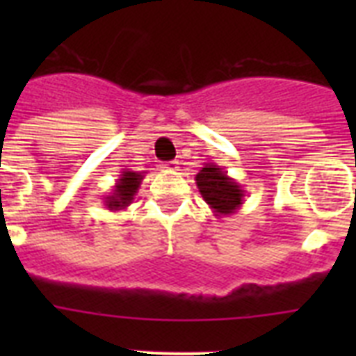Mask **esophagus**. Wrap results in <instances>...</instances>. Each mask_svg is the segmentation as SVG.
<instances>
[{
	"mask_svg": "<svg viewBox=\"0 0 356 356\" xmlns=\"http://www.w3.org/2000/svg\"><path fill=\"white\" fill-rule=\"evenodd\" d=\"M162 168L165 169V171H169V172H175V171H178V162H175V160H171V162L162 163Z\"/></svg>",
	"mask_w": 356,
	"mask_h": 356,
	"instance_id": "obj_1",
	"label": "esophagus"
}]
</instances>
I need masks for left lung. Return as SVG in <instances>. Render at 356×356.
Returning a JSON list of instances; mask_svg holds the SVG:
<instances>
[{
	"label": "left lung",
	"mask_w": 356,
	"mask_h": 356,
	"mask_svg": "<svg viewBox=\"0 0 356 356\" xmlns=\"http://www.w3.org/2000/svg\"><path fill=\"white\" fill-rule=\"evenodd\" d=\"M196 185L201 197L212 209L213 216H232L244 203L246 191L234 178H229L221 165L213 162L203 163V168L196 175Z\"/></svg>",
	"instance_id": "left-lung-1"
}]
</instances>
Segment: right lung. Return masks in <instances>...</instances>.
<instances>
[{"label":"right lung","mask_w":356,"mask_h":356,"mask_svg":"<svg viewBox=\"0 0 356 356\" xmlns=\"http://www.w3.org/2000/svg\"><path fill=\"white\" fill-rule=\"evenodd\" d=\"M144 180L143 172L135 171H121L118 181L112 187L108 194L103 197V205L110 210V212H119V210H124L130 207L131 201L135 200V194L139 191L140 184Z\"/></svg>","instance_id":"add662e5"}]
</instances>
